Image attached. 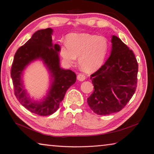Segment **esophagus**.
<instances>
[{
  "mask_svg": "<svg viewBox=\"0 0 154 154\" xmlns=\"http://www.w3.org/2000/svg\"><path fill=\"white\" fill-rule=\"evenodd\" d=\"M85 75L82 73H79V75H77V80H79L80 81H83L85 79Z\"/></svg>",
  "mask_w": 154,
  "mask_h": 154,
  "instance_id": "1",
  "label": "esophagus"
}]
</instances>
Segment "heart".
I'll list each match as a JSON object with an SVG mask.
<instances>
[{
    "label": "heart",
    "mask_w": 154,
    "mask_h": 154,
    "mask_svg": "<svg viewBox=\"0 0 154 154\" xmlns=\"http://www.w3.org/2000/svg\"><path fill=\"white\" fill-rule=\"evenodd\" d=\"M109 51V43L103 36L88 33H73L67 37V45L60 49L64 61L73 65L79 57L81 69L86 73H93L100 69Z\"/></svg>",
    "instance_id": "1"
}]
</instances>
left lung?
Returning <instances> with one entry per match:
<instances>
[{
  "label": "left lung",
  "instance_id": "left-lung-1",
  "mask_svg": "<svg viewBox=\"0 0 154 154\" xmlns=\"http://www.w3.org/2000/svg\"><path fill=\"white\" fill-rule=\"evenodd\" d=\"M111 43L109 57L91 75L94 91L87 98L91 109L101 116L121 111L137 87L138 64L133 51L115 35Z\"/></svg>",
  "mask_w": 154,
  "mask_h": 154
}]
</instances>
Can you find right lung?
<instances>
[{
    "instance_id": "right-lung-1",
    "label": "right lung",
    "mask_w": 154,
    "mask_h": 154,
    "mask_svg": "<svg viewBox=\"0 0 154 154\" xmlns=\"http://www.w3.org/2000/svg\"><path fill=\"white\" fill-rule=\"evenodd\" d=\"M53 31L52 29L47 28L35 32L17 51L11 71L14 95L18 101L31 112L41 116L51 115L58 109L66 91L75 83L77 77L73 71L60 67L59 52L61 47L58 44H53ZM37 59L43 61L52 81L46 97L41 102H35L29 98L23 89L22 79L24 69Z\"/></svg>"
}]
</instances>
